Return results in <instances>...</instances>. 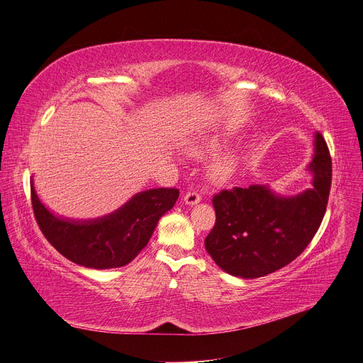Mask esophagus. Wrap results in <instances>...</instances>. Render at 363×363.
Returning <instances> with one entry per match:
<instances>
[{
	"instance_id": "esophagus-1",
	"label": "esophagus",
	"mask_w": 363,
	"mask_h": 363,
	"mask_svg": "<svg viewBox=\"0 0 363 363\" xmlns=\"http://www.w3.org/2000/svg\"><path fill=\"white\" fill-rule=\"evenodd\" d=\"M184 201L188 206H194V204H199L201 201V196L199 194L197 191H189L184 196Z\"/></svg>"
}]
</instances>
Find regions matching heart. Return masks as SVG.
<instances>
[{
  "label": "heart",
  "instance_id": "b5f03b06",
  "mask_svg": "<svg viewBox=\"0 0 363 363\" xmlns=\"http://www.w3.org/2000/svg\"><path fill=\"white\" fill-rule=\"evenodd\" d=\"M219 140L211 137V138H206L203 141H199L197 144H194L189 149V155L191 156H196V157H200L211 150H216L217 147H219ZM233 167H235V157L232 155H225L222 157H217L211 164H210V169H208V175L213 181L216 182H222L225 179H228L230 177V174L233 172Z\"/></svg>",
  "mask_w": 363,
  "mask_h": 363
}]
</instances>
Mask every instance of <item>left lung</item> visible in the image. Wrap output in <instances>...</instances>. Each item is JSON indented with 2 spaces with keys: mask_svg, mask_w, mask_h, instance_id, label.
<instances>
[{
  "mask_svg": "<svg viewBox=\"0 0 363 363\" xmlns=\"http://www.w3.org/2000/svg\"><path fill=\"white\" fill-rule=\"evenodd\" d=\"M309 163L312 188L280 197L264 185L223 189L213 197L216 223L204 245L226 273L257 279L292 262L315 236L325 214L331 186L327 143L315 133Z\"/></svg>",
  "mask_w": 363,
  "mask_h": 363,
  "instance_id": "left-lung-1",
  "label": "left lung"
}]
</instances>
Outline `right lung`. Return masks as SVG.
<instances>
[{"instance_id":"1","label":"right lung","mask_w":363,"mask_h":363,"mask_svg":"<svg viewBox=\"0 0 363 363\" xmlns=\"http://www.w3.org/2000/svg\"><path fill=\"white\" fill-rule=\"evenodd\" d=\"M30 194L36 222L50 244L83 267L106 270L127 265L149 244L159 219L174 207L179 191L138 192L116 211L91 220H71L51 213L39 200L33 181Z\"/></svg>"}]
</instances>
